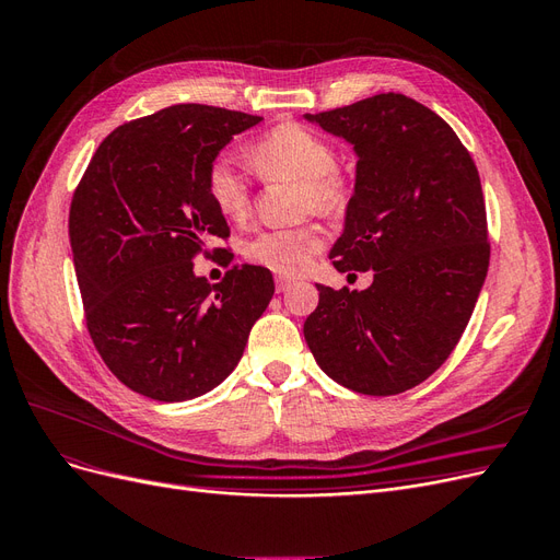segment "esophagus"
I'll return each instance as SVG.
<instances>
[{"label": "esophagus", "instance_id": "1", "mask_svg": "<svg viewBox=\"0 0 560 560\" xmlns=\"http://www.w3.org/2000/svg\"><path fill=\"white\" fill-rule=\"evenodd\" d=\"M276 284H278V292H287V290H290V287L294 284V280L292 278H276Z\"/></svg>", "mask_w": 560, "mask_h": 560}]
</instances>
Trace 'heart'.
Wrapping results in <instances>:
<instances>
[{"instance_id": "1", "label": "heart", "mask_w": 560, "mask_h": 560, "mask_svg": "<svg viewBox=\"0 0 560 560\" xmlns=\"http://www.w3.org/2000/svg\"><path fill=\"white\" fill-rule=\"evenodd\" d=\"M247 161L266 182H294L301 189V210L331 214L343 206L346 186L334 171L336 151L317 132L299 124H282L247 149ZM208 198L229 222H243L249 212V189L226 159H217L206 179ZM322 247L315 226L264 231L245 245V257L280 276L306 270Z\"/></svg>"}]
</instances>
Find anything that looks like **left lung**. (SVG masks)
Listing matches in <instances>:
<instances>
[{
  "label": "left lung",
  "instance_id": "left-lung-1",
  "mask_svg": "<svg viewBox=\"0 0 560 560\" xmlns=\"http://www.w3.org/2000/svg\"><path fill=\"white\" fill-rule=\"evenodd\" d=\"M306 121L358 154L329 259L341 273L371 268L374 282L362 292L317 284L303 336L336 383L399 395L448 360L477 306L490 259L477 165L442 116L399 93Z\"/></svg>",
  "mask_w": 560,
  "mask_h": 560
}]
</instances>
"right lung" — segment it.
Segmentation results:
<instances>
[{
  "label": "right lung",
  "instance_id": "right-lung-1",
  "mask_svg": "<svg viewBox=\"0 0 560 560\" xmlns=\"http://www.w3.org/2000/svg\"><path fill=\"white\" fill-rule=\"evenodd\" d=\"M259 121L208 105L165 107L109 132L74 191L70 243L89 334L112 374L149 399L210 393L238 366L273 299L264 266H231L217 284L194 273L208 241L229 238L208 198L210 165Z\"/></svg>",
  "mask_w": 560,
  "mask_h": 560
}]
</instances>
